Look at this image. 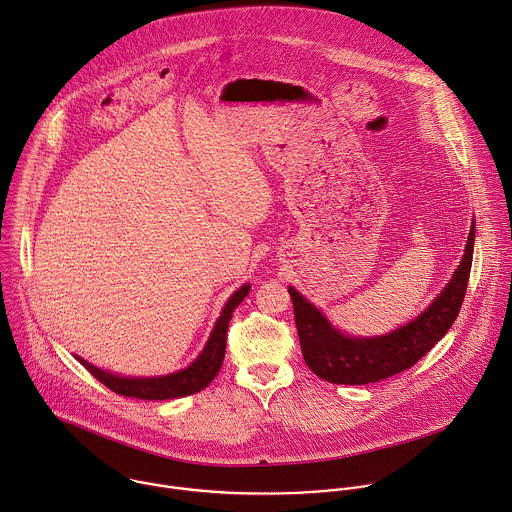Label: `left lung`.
Returning a JSON list of instances; mask_svg holds the SVG:
<instances>
[{"instance_id":"obj_1","label":"left lung","mask_w":512,"mask_h":512,"mask_svg":"<svg viewBox=\"0 0 512 512\" xmlns=\"http://www.w3.org/2000/svg\"><path fill=\"white\" fill-rule=\"evenodd\" d=\"M474 223L452 279L440 295L410 323L378 337H352L335 329L299 291L289 287L301 354L309 370L331 384H374L392 378L422 360L452 327L470 277Z\"/></svg>"}]
</instances>
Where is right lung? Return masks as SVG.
I'll return each mask as SVG.
<instances>
[{
  "mask_svg": "<svg viewBox=\"0 0 512 512\" xmlns=\"http://www.w3.org/2000/svg\"><path fill=\"white\" fill-rule=\"evenodd\" d=\"M251 285H243L239 287L229 301L223 307L221 317L217 319L209 342L203 350V354L185 370L168 374V376H158V378H124V376H116L110 374L106 370H100L92 364H88L86 360L78 358L76 360L98 380L102 382L106 388H110L112 392L120 394V396H128V398H140V400H173V398H183V396H191L201 392L203 388H207L215 376L219 374L223 360H225V346H227V329H229V321L233 317L235 307L247 297Z\"/></svg>",
  "mask_w": 512,
  "mask_h": 512,
  "instance_id": "right-lung-1",
  "label": "right lung"
}]
</instances>
